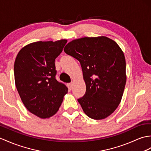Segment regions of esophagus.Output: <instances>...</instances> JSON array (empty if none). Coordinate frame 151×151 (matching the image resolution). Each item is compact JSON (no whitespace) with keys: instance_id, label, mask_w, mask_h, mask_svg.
Masks as SVG:
<instances>
[{"instance_id":"obj_1","label":"esophagus","mask_w":151,"mask_h":151,"mask_svg":"<svg viewBox=\"0 0 151 151\" xmlns=\"http://www.w3.org/2000/svg\"><path fill=\"white\" fill-rule=\"evenodd\" d=\"M73 83L72 82L68 83V88H69V90H71L72 87H73Z\"/></svg>"}]
</instances>
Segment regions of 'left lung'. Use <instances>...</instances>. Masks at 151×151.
Returning a JSON list of instances; mask_svg holds the SVG:
<instances>
[{
	"label": "left lung",
	"mask_w": 151,
	"mask_h": 151,
	"mask_svg": "<svg viewBox=\"0 0 151 151\" xmlns=\"http://www.w3.org/2000/svg\"><path fill=\"white\" fill-rule=\"evenodd\" d=\"M64 51L81 65L86 91L78 101L83 112L94 120L107 118L120 104L126 83L125 58L121 48L101 36L73 40Z\"/></svg>",
	"instance_id": "obj_1"
}]
</instances>
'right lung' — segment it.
Wrapping results in <instances>:
<instances>
[{
  "label": "right lung",
  "mask_w": 151,
  "mask_h": 151,
  "mask_svg": "<svg viewBox=\"0 0 151 151\" xmlns=\"http://www.w3.org/2000/svg\"><path fill=\"white\" fill-rule=\"evenodd\" d=\"M67 40L36 42L21 49L14 64L17 89L24 106L40 118L54 115L68 87L56 80L55 58Z\"/></svg>",
  "instance_id": "1"
}]
</instances>
